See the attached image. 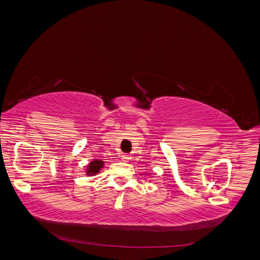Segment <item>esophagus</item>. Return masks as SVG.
Masks as SVG:
<instances>
[{"label": "esophagus", "mask_w": 260, "mask_h": 260, "mask_svg": "<svg viewBox=\"0 0 260 260\" xmlns=\"http://www.w3.org/2000/svg\"><path fill=\"white\" fill-rule=\"evenodd\" d=\"M120 157H121V160H122V161H125V162L129 161L131 158H132V156H131L129 154H121V155H120Z\"/></svg>", "instance_id": "obj_1"}]
</instances>
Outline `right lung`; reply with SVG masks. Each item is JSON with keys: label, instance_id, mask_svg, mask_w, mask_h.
<instances>
[{"label": "right lung", "instance_id": "add662e5", "mask_svg": "<svg viewBox=\"0 0 260 260\" xmlns=\"http://www.w3.org/2000/svg\"><path fill=\"white\" fill-rule=\"evenodd\" d=\"M104 165H105V162L102 158H94L86 166V172L85 173L87 176H94L102 170V168H104Z\"/></svg>", "mask_w": 260, "mask_h": 260}]
</instances>
